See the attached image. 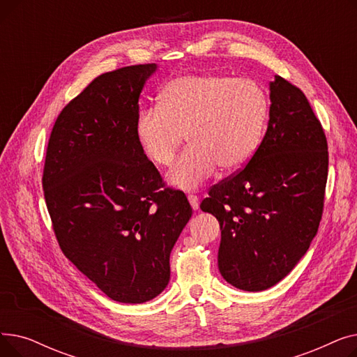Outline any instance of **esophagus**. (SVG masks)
Returning a JSON list of instances; mask_svg holds the SVG:
<instances>
[{"label":"esophagus","mask_w":357,"mask_h":357,"mask_svg":"<svg viewBox=\"0 0 357 357\" xmlns=\"http://www.w3.org/2000/svg\"><path fill=\"white\" fill-rule=\"evenodd\" d=\"M188 201H190V204H191V207H192V210H198L199 208V198L197 197V195H194V194H190L188 195Z\"/></svg>","instance_id":"esophagus-1"}]
</instances>
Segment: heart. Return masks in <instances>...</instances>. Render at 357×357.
<instances>
[{"instance_id":"obj_1","label":"heart","mask_w":357,"mask_h":357,"mask_svg":"<svg viewBox=\"0 0 357 357\" xmlns=\"http://www.w3.org/2000/svg\"><path fill=\"white\" fill-rule=\"evenodd\" d=\"M269 116L268 93L259 82L226 75H182L167 82L159 104L143 108L136 136L146 156L171 166L183 135L190 146L169 172V181L194 190L220 166L231 172L256 153Z\"/></svg>"}]
</instances>
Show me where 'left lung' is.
Returning <instances> with one entry per match:
<instances>
[{"label":"left lung","mask_w":357,"mask_h":357,"mask_svg":"<svg viewBox=\"0 0 357 357\" xmlns=\"http://www.w3.org/2000/svg\"><path fill=\"white\" fill-rule=\"evenodd\" d=\"M269 123L255 156L201 202L220 222L218 269L243 291H265L299 261L320 226L327 139L298 86L271 82Z\"/></svg>","instance_id":"1"}]
</instances>
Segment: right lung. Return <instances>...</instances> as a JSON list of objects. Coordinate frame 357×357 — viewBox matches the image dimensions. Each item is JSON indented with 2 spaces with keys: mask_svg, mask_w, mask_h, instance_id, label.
<instances>
[{
  "mask_svg": "<svg viewBox=\"0 0 357 357\" xmlns=\"http://www.w3.org/2000/svg\"><path fill=\"white\" fill-rule=\"evenodd\" d=\"M155 63L100 75L58 116L43 191L63 255L107 296L142 304L171 276L169 256L192 215L165 188L136 136L140 92Z\"/></svg>",
  "mask_w": 357,
  "mask_h": 357,
  "instance_id": "right-lung-1",
  "label": "right lung"
}]
</instances>
